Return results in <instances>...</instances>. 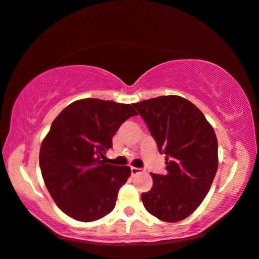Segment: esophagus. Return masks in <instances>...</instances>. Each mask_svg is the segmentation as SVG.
Wrapping results in <instances>:
<instances>
[{
	"label": "esophagus",
	"instance_id": "1",
	"mask_svg": "<svg viewBox=\"0 0 259 259\" xmlns=\"http://www.w3.org/2000/svg\"><path fill=\"white\" fill-rule=\"evenodd\" d=\"M139 173H141V169L138 168V167H131V175H132L133 177L139 175Z\"/></svg>",
	"mask_w": 259,
	"mask_h": 259
}]
</instances>
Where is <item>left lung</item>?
Instances as JSON below:
<instances>
[{
  "label": "left lung",
  "mask_w": 259,
  "mask_h": 259,
  "mask_svg": "<svg viewBox=\"0 0 259 259\" xmlns=\"http://www.w3.org/2000/svg\"><path fill=\"white\" fill-rule=\"evenodd\" d=\"M158 151L166 157L165 175L152 173L153 186L141 194L152 215L164 222L185 219L199 206L218 168L214 131L192 102L164 95L133 104Z\"/></svg>",
  "instance_id": "1"
}]
</instances>
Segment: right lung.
<instances>
[{
    "instance_id": "right-lung-1",
    "label": "right lung",
    "mask_w": 259,
    "mask_h": 259,
    "mask_svg": "<svg viewBox=\"0 0 259 259\" xmlns=\"http://www.w3.org/2000/svg\"><path fill=\"white\" fill-rule=\"evenodd\" d=\"M133 115L131 105L82 99L53 121L41 145L40 168L46 187L67 215L93 222L113 211L131 169L106 164L105 154L119 127Z\"/></svg>"
}]
</instances>
